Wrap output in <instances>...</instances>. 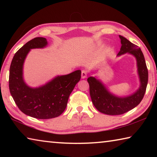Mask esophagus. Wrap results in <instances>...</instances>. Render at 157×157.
<instances>
[{"label": "esophagus", "instance_id": "1", "mask_svg": "<svg viewBox=\"0 0 157 157\" xmlns=\"http://www.w3.org/2000/svg\"><path fill=\"white\" fill-rule=\"evenodd\" d=\"M82 78V79H85L87 77V71H82V74H81Z\"/></svg>", "mask_w": 157, "mask_h": 157}]
</instances>
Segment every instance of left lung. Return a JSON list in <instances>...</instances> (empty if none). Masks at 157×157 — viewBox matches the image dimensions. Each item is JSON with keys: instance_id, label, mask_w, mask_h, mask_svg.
Returning a JSON list of instances; mask_svg holds the SVG:
<instances>
[{"instance_id": "obj_1", "label": "left lung", "mask_w": 157, "mask_h": 157, "mask_svg": "<svg viewBox=\"0 0 157 157\" xmlns=\"http://www.w3.org/2000/svg\"><path fill=\"white\" fill-rule=\"evenodd\" d=\"M119 37L121 48L117 56L128 53L135 57L140 82L139 89L131 95L121 97L111 93L105 84L95 77L91 76L87 79L90 95L94 107L100 112L111 116L123 114L136 107L144 96L148 81V71L141 50L125 37L121 35H119Z\"/></svg>"}]
</instances>
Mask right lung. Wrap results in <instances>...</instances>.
I'll use <instances>...</instances> for the list:
<instances>
[{"mask_svg":"<svg viewBox=\"0 0 157 157\" xmlns=\"http://www.w3.org/2000/svg\"><path fill=\"white\" fill-rule=\"evenodd\" d=\"M48 41L44 37L29 41L15 53L10 68V91L18 109L37 119L57 117L65 110L69 95L80 80L81 71L57 75L44 85L31 87L23 78V65L31 49L44 48Z\"/></svg>","mask_w":157,"mask_h":157,"instance_id":"obj_1","label":"right lung"}]
</instances>
